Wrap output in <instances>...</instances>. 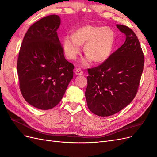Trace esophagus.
<instances>
[{
	"label": "esophagus",
	"mask_w": 157,
	"mask_h": 157,
	"mask_svg": "<svg viewBox=\"0 0 157 157\" xmlns=\"http://www.w3.org/2000/svg\"><path fill=\"white\" fill-rule=\"evenodd\" d=\"M75 73L77 75H82L83 74V71L80 69H79V68H77V69H75Z\"/></svg>",
	"instance_id": "34e87169"
}]
</instances>
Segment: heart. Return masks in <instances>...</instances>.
<instances>
[{
  "label": "heart",
  "mask_w": 157,
  "mask_h": 157,
  "mask_svg": "<svg viewBox=\"0 0 157 157\" xmlns=\"http://www.w3.org/2000/svg\"><path fill=\"white\" fill-rule=\"evenodd\" d=\"M115 42V34L109 27L85 25L75 31L72 36L66 35L63 39V48L69 59H75L84 44L83 51L86 56L83 64L92 60L101 63L111 56Z\"/></svg>",
  "instance_id": "obj_1"
}]
</instances>
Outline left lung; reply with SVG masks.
<instances>
[{
    "label": "left lung",
    "instance_id": "left-lung-1",
    "mask_svg": "<svg viewBox=\"0 0 157 157\" xmlns=\"http://www.w3.org/2000/svg\"><path fill=\"white\" fill-rule=\"evenodd\" d=\"M126 40L96 67L88 69L85 92L90 111L109 117L129 105L135 98L144 65V55L137 36L130 28L117 24Z\"/></svg>",
    "mask_w": 157,
    "mask_h": 157
}]
</instances>
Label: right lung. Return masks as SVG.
<instances>
[{
    "mask_svg": "<svg viewBox=\"0 0 157 157\" xmlns=\"http://www.w3.org/2000/svg\"><path fill=\"white\" fill-rule=\"evenodd\" d=\"M61 20L50 15L27 30L17 63L20 88L31 105L48 110L60 102L73 77L74 65L66 60L58 36Z\"/></svg>",
    "mask_w": 157,
    "mask_h": 157,
    "instance_id": "1",
    "label": "right lung"
}]
</instances>
